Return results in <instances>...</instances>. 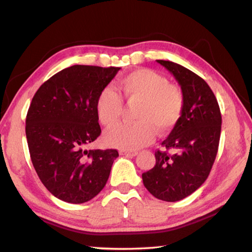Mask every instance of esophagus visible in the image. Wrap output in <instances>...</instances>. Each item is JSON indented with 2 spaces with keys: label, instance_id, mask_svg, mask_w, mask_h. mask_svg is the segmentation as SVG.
Masks as SVG:
<instances>
[{
  "label": "esophagus",
  "instance_id": "obj_1",
  "mask_svg": "<svg viewBox=\"0 0 252 252\" xmlns=\"http://www.w3.org/2000/svg\"><path fill=\"white\" fill-rule=\"evenodd\" d=\"M120 155H121V156H127V157H135L136 155H138V152H136V151L121 150V151H120Z\"/></svg>",
  "mask_w": 252,
  "mask_h": 252
}]
</instances>
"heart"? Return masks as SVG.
I'll return each mask as SVG.
<instances>
[{
  "mask_svg": "<svg viewBox=\"0 0 252 252\" xmlns=\"http://www.w3.org/2000/svg\"><path fill=\"white\" fill-rule=\"evenodd\" d=\"M119 88L129 103H139L134 125H121L104 133L110 147L122 150H138L150 144L157 131H171L182 116L185 96L181 89L170 84L167 78L149 69H139L123 78ZM96 113L102 125L113 126L123 113L121 96L112 88H105L96 100Z\"/></svg>",
  "mask_w": 252,
  "mask_h": 252,
  "instance_id": "obj_1",
  "label": "heart"
}]
</instances>
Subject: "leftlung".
Here are the masks:
<instances>
[{
	"label": "left lung",
	"mask_w": 252,
	"mask_h": 252,
	"mask_svg": "<svg viewBox=\"0 0 252 252\" xmlns=\"http://www.w3.org/2000/svg\"><path fill=\"white\" fill-rule=\"evenodd\" d=\"M181 87L185 96L180 120L156 152V165L142 174L143 185L157 199L174 202L193 193L207 180L218 152L221 113L206 81L178 63L157 60ZM174 151L169 155L167 151Z\"/></svg>",
	"instance_id": "8db88e82"
}]
</instances>
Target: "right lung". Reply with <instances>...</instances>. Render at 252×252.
<instances>
[{
  "label": "right lung",
  "mask_w": 252,
  "mask_h": 252,
  "mask_svg": "<svg viewBox=\"0 0 252 252\" xmlns=\"http://www.w3.org/2000/svg\"><path fill=\"white\" fill-rule=\"evenodd\" d=\"M120 67L72 65L41 85L30 105L25 133L33 167L54 197L90 201L103 189L114 149L87 150L100 135L96 100Z\"/></svg>",
  "instance_id": "right-lung-1"
}]
</instances>
